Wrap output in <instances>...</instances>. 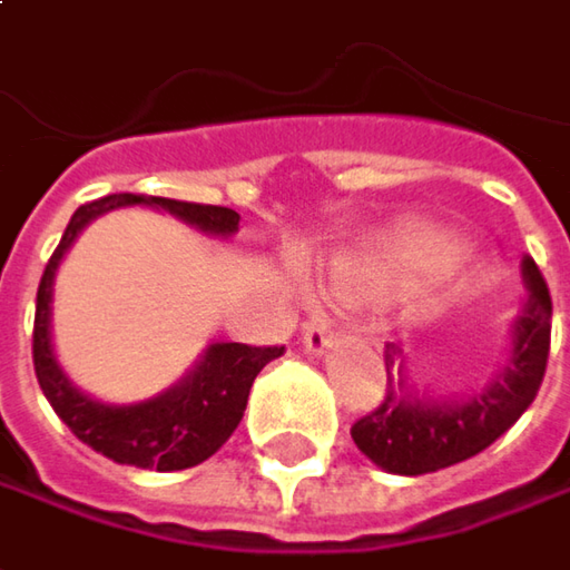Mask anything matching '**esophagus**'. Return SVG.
Listing matches in <instances>:
<instances>
[{"instance_id":"obj_1","label":"esophagus","mask_w":570,"mask_h":570,"mask_svg":"<svg viewBox=\"0 0 570 570\" xmlns=\"http://www.w3.org/2000/svg\"><path fill=\"white\" fill-rule=\"evenodd\" d=\"M304 350L311 353V356H321V353H327V346L333 343V321H330L327 314H314L311 317V324L304 327Z\"/></svg>"}]
</instances>
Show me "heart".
I'll list each match as a JSON object with an SVG mask.
<instances>
[{
	"label": "heart",
	"mask_w": 570,
	"mask_h": 570,
	"mask_svg": "<svg viewBox=\"0 0 570 570\" xmlns=\"http://www.w3.org/2000/svg\"><path fill=\"white\" fill-rule=\"evenodd\" d=\"M445 253H455V243L452 240H436V237H426V240H411L404 246H394L387 253H379L375 259L362 263L356 272H350L346 285L358 288V292H384L391 285H401L411 269L430 263L433 256H445Z\"/></svg>",
	"instance_id": "obj_1"
}]
</instances>
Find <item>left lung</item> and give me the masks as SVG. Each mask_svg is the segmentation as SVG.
I'll return each instance as SVG.
<instances>
[{"label": "left lung", "mask_w": 570, "mask_h": 570, "mask_svg": "<svg viewBox=\"0 0 570 570\" xmlns=\"http://www.w3.org/2000/svg\"><path fill=\"white\" fill-rule=\"evenodd\" d=\"M523 282L529 295L510 327V350L491 382L465 397H416L401 372L404 365L394 384V346H384L387 394L350 430L362 455L391 474H430L484 452L523 416L542 384L552 343L549 285L529 256H523Z\"/></svg>", "instance_id": "left-lung-1"}]
</instances>
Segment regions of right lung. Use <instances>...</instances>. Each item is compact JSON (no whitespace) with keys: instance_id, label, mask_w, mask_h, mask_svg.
Here are the masks:
<instances>
[{"instance_id":"obj_1","label":"right lung","mask_w":570,"mask_h":570,"mask_svg":"<svg viewBox=\"0 0 570 570\" xmlns=\"http://www.w3.org/2000/svg\"><path fill=\"white\" fill-rule=\"evenodd\" d=\"M125 205H147V208L176 214L179 220H186L212 237H230L240 227V214L220 205H195V202H176V198H157V195H130V191L105 195L99 202L76 208L38 285L35 375L53 413L70 426L72 436L86 442L89 449H96L118 465L183 471L202 465L230 440V433L237 430L246 411L253 379L263 372L266 362L282 356L285 346L212 343L183 382L140 404H105L82 394L60 368V362L53 356V343H50L53 275L63 253L70 249L89 220Z\"/></svg>"}]
</instances>
